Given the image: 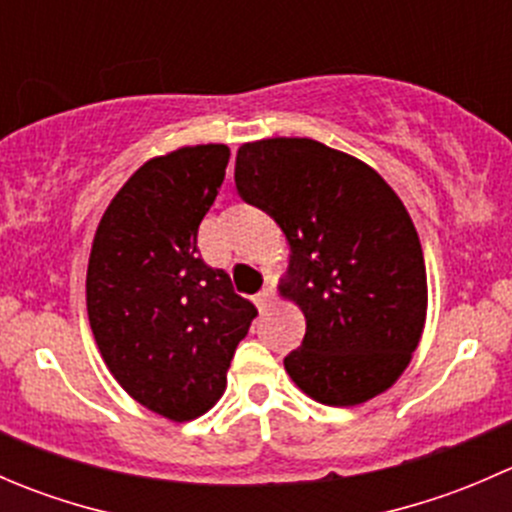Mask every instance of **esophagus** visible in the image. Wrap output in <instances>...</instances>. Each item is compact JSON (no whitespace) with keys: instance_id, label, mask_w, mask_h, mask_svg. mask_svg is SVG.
<instances>
[{"instance_id":"34e87169","label":"esophagus","mask_w":512,"mask_h":512,"mask_svg":"<svg viewBox=\"0 0 512 512\" xmlns=\"http://www.w3.org/2000/svg\"><path fill=\"white\" fill-rule=\"evenodd\" d=\"M272 299H275V289H272L270 285L267 287H262L260 292L255 294V304H257V309H260V312H265L267 307H270V302Z\"/></svg>"}]
</instances>
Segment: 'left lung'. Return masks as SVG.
<instances>
[{"label":"left lung","mask_w":512,"mask_h":512,"mask_svg":"<svg viewBox=\"0 0 512 512\" xmlns=\"http://www.w3.org/2000/svg\"><path fill=\"white\" fill-rule=\"evenodd\" d=\"M235 185L287 237L280 292L307 319L302 347L285 356L289 379L327 406L384 394L428 307L421 240L399 195L364 160L312 138L242 143Z\"/></svg>","instance_id":"left-lung-1"}]
</instances>
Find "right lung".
Instances as JSON below:
<instances>
[{"instance_id": "add662e5", "label": "right lung", "mask_w": 512, "mask_h": 512, "mask_svg": "<svg viewBox=\"0 0 512 512\" xmlns=\"http://www.w3.org/2000/svg\"><path fill=\"white\" fill-rule=\"evenodd\" d=\"M230 148L151 158L108 203L91 245L86 309L113 379L170 421L213 409L257 309L205 265L198 227L218 198Z\"/></svg>"}]
</instances>
